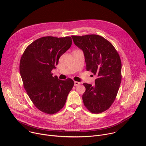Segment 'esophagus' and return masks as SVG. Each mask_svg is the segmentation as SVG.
Segmentation results:
<instances>
[{"mask_svg":"<svg viewBox=\"0 0 146 146\" xmlns=\"http://www.w3.org/2000/svg\"><path fill=\"white\" fill-rule=\"evenodd\" d=\"M79 84H80V82H78V81H74V86H78Z\"/></svg>","mask_w":146,"mask_h":146,"instance_id":"esophagus-1","label":"esophagus"}]
</instances>
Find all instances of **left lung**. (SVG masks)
I'll list each match as a JSON object with an SVG mask.
<instances>
[{
    "label": "left lung",
    "instance_id": "8db88e82",
    "mask_svg": "<svg viewBox=\"0 0 146 146\" xmlns=\"http://www.w3.org/2000/svg\"><path fill=\"white\" fill-rule=\"evenodd\" d=\"M73 42L84 52L86 70L97 76L95 84L84 83L82 100L91 113L109 109L114 102L121 81L119 55L108 40L97 35L72 36Z\"/></svg>",
    "mask_w": 146,
    "mask_h": 146
}]
</instances>
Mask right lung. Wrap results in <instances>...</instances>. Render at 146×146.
I'll return each instance as SVG.
<instances>
[{
  "instance_id": "1",
  "label": "right lung",
  "mask_w": 146,
  "mask_h": 146,
  "mask_svg": "<svg viewBox=\"0 0 146 146\" xmlns=\"http://www.w3.org/2000/svg\"><path fill=\"white\" fill-rule=\"evenodd\" d=\"M70 36H46L30 44L20 60L19 72L25 90L39 110L54 114L63 108L74 81L52 76L60 56L71 46Z\"/></svg>"
}]
</instances>
